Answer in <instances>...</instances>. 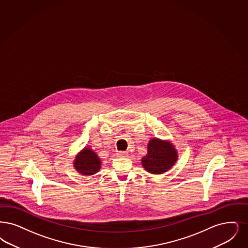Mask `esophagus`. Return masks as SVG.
Masks as SVG:
<instances>
[{
    "label": "esophagus",
    "instance_id": "1",
    "mask_svg": "<svg viewBox=\"0 0 248 248\" xmlns=\"http://www.w3.org/2000/svg\"><path fill=\"white\" fill-rule=\"evenodd\" d=\"M117 155L121 157V158H126L128 156V153L125 152V151H120L117 153Z\"/></svg>",
    "mask_w": 248,
    "mask_h": 248
}]
</instances>
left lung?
<instances>
[{
	"mask_svg": "<svg viewBox=\"0 0 248 248\" xmlns=\"http://www.w3.org/2000/svg\"><path fill=\"white\" fill-rule=\"evenodd\" d=\"M177 159V150L170 141L154 138L149 140L148 154L142 158L141 162L147 171L160 174L171 168Z\"/></svg>",
	"mask_w": 248,
	"mask_h": 248,
	"instance_id": "1",
	"label": "left lung"
}]
</instances>
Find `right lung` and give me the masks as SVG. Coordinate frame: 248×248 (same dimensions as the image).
Masks as SVG:
<instances>
[{
	"label": "right lung",
	"instance_id": "obj_1",
	"mask_svg": "<svg viewBox=\"0 0 248 248\" xmlns=\"http://www.w3.org/2000/svg\"><path fill=\"white\" fill-rule=\"evenodd\" d=\"M101 161L99 156L90 149L86 147L76 156L74 160V167L83 175H93L100 169Z\"/></svg>",
	"mask_w": 248,
	"mask_h": 248
}]
</instances>
